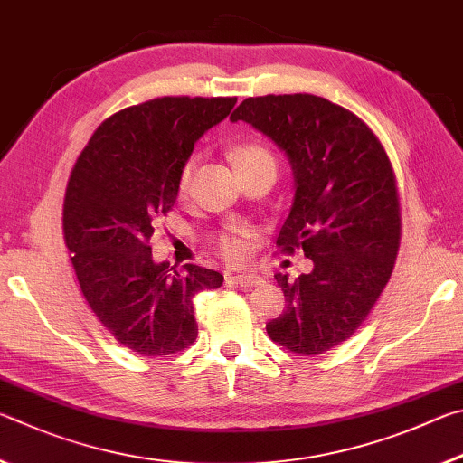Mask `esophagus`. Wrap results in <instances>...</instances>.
I'll list each match as a JSON object with an SVG mask.
<instances>
[{
    "instance_id": "1",
    "label": "esophagus",
    "mask_w": 463,
    "mask_h": 463,
    "mask_svg": "<svg viewBox=\"0 0 463 463\" xmlns=\"http://www.w3.org/2000/svg\"><path fill=\"white\" fill-rule=\"evenodd\" d=\"M232 280L244 288H252L264 282L260 277H254V274H236V277H232Z\"/></svg>"
}]
</instances>
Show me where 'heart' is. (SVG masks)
<instances>
[{"label":"heart","instance_id":"heart-1","mask_svg":"<svg viewBox=\"0 0 463 463\" xmlns=\"http://www.w3.org/2000/svg\"><path fill=\"white\" fill-rule=\"evenodd\" d=\"M230 160L232 165L238 168H246V166H254V165H264V162H274L269 152H266L262 146L258 144H238L230 150ZM194 173V158H189L184 162V166L181 168V175H178V191L184 193L189 189L191 178ZM219 252H222L227 260L232 262H241L248 258L250 248L246 244L244 238L240 236H222L217 240Z\"/></svg>","mask_w":463,"mask_h":463}]
</instances>
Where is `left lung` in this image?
<instances>
[{
    "mask_svg": "<svg viewBox=\"0 0 463 463\" xmlns=\"http://www.w3.org/2000/svg\"><path fill=\"white\" fill-rule=\"evenodd\" d=\"M287 152L295 201L277 246L301 248L313 270L274 274L285 311L266 331L298 355H319L366 321L396 262L401 201L391 158L376 134L342 105L309 93L248 97L230 116Z\"/></svg>",
    "mask_w": 463,
    "mask_h": 463,
    "instance_id": "8db88e82",
    "label": "left lung"
}]
</instances>
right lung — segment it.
<instances>
[{
  "instance_id": "1",
  "label": "right lung",
  "mask_w": 463,
  "mask_h": 463,
  "mask_svg": "<svg viewBox=\"0 0 463 463\" xmlns=\"http://www.w3.org/2000/svg\"><path fill=\"white\" fill-rule=\"evenodd\" d=\"M236 97H158L113 113L69 176L64 244L80 293L108 334L144 358L197 339L193 298L223 277L203 266L152 260L154 222L173 209L194 142L230 116Z\"/></svg>"
}]
</instances>
